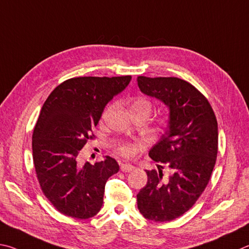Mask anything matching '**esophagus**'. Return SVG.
Masks as SVG:
<instances>
[{"label":"esophagus","instance_id":"esophagus-1","mask_svg":"<svg viewBox=\"0 0 249 249\" xmlns=\"http://www.w3.org/2000/svg\"><path fill=\"white\" fill-rule=\"evenodd\" d=\"M120 169L124 173H129V172H132L134 169V166L131 164H121L120 165Z\"/></svg>","mask_w":249,"mask_h":249}]
</instances>
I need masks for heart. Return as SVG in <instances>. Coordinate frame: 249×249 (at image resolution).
<instances>
[{"label": "heart", "instance_id": "b5f03b06", "mask_svg": "<svg viewBox=\"0 0 249 249\" xmlns=\"http://www.w3.org/2000/svg\"><path fill=\"white\" fill-rule=\"evenodd\" d=\"M137 108H152V104L149 102V100H146L144 98H138V99H134L133 102L130 105V109L133 110V109H137ZM111 109V107H108L107 108V111H109ZM136 151H137V146L134 143L131 142H127V143H124V144H121L119 146V149H118V152L121 155H124V156H133L136 154Z\"/></svg>", "mask_w": 249, "mask_h": 249}]
</instances>
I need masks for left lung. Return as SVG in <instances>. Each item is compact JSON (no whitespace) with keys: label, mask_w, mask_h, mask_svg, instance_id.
I'll list each match as a JSON object with an SVG mask.
<instances>
[{"label":"left lung","mask_w":249,"mask_h":249,"mask_svg":"<svg viewBox=\"0 0 249 249\" xmlns=\"http://www.w3.org/2000/svg\"><path fill=\"white\" fill-rule=\"evenodd\" d=\"M143 94L162 102L169 110L168 128L149 152L164 167L146 171L147 182L137 195L138 209L147 220H175L194 206L210 180L217 154V121L208 99L178 77L138 76Z\"/></svg>","instance_id":"8db88e82"}]
</instances>
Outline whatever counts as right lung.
Masks as SVG:
<instances>
[{
  "label": "right lung",
  "mask_w": 249,
  "mask_h": 249,
  "mask_svg": "<svg viewBox=\"0 0 249 249\" xmlns=\"http://www.w3.org/2000/svg\"><path fill=\"white\" fill-rule=\"evenodd\" d=\"M130 81V75L70 78L43 104L33 133L34 165L43 195L64 215L89 219L103 206L105 185L119 165L110 156L82 165L78 153L104 108Z\"/></svg>",
  "instance_id": "1"
}]
</instances>
